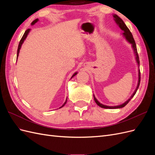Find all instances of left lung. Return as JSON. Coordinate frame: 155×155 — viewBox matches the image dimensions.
Returning a JSON list of instances; mask_svg holds the SVG:
<instances>
[{"instance_id":"1","label":"left lung","mask_w":155,"mask_h":155,"mask_svg":"<svg viewBox=\"0 0 155 155\" xmlns=\"http://www.w3.org/2000/svg\"><path fill=\"white\" fill-rule=\"evenodd\" d=\"M113 17H114V20L116 22V23L118 25L120 28L124 31V33L122 34L123 36L125 37V39H126V41L129 43L130 44H131V46H132V48L134 50V53L135 55V59H136V61L137 63L138 64V67L139 68L140 67V60H139V57H138V51H137V46H136V43H135V41L133 37L132 34H131V32L130 31L129 29L128 28L127 26L125 25V24L124 23V22L123 21V20L121 19L120 17H119L118 15H116V14H113ZM140 69H138V85L137 88H136L134 92H133V94L129 98V100H127L125 102H124V104L119 105H116V106H107V105H105L104 104H101L100 102H99L97 101V100L95 96L93 94L94 96V99L95 102L96 103V104L100 106L101 108H104V109H120V108H122L124 107H125L127 104H128L129 102V101L132 99V98L134 97V96L135 95L136 92H137L138 88L139 87L140 85Z\"/></svg>"}]
</instances>
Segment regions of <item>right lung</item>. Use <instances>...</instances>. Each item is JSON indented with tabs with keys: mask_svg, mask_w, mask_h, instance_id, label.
I'll use <instances>...</instances> for the list:
<instances>
[{
	"mask_svg": "<svg viewBox=\"0 0 155 155\" xmlns=\"http://www.w3.org/2000/svg\"><path fill=\"white\" fill-rule=\"evenodd\" d=\"M39 21V19L38 18H36L35 20H34V21H33L31 23V26H33V25H34L35 23L37 22H38ZM30 30H31V29H28V30H26V31H25V34H24V35H23V36H22V37L21 38V41H20V42H19V44H18V49H17V59L18 58V54H19V51H20V49H21V46H22V45L23 44V43H24V41H25V40L26 39V38L27 37V36H28V34L30 33ZM78 74V72H75L73 75H72V76L71 77V79L74 77V76H76V75ZM67 98L66 99V101H65V102L63 104V105L61 107H59V108H61V107H63L65 104H67Z\"/></svg>",
	"mask_w": 155,
	"mask_h": 155,
	"instance_id": "1",
	"label": "right lung"
}]
</instances>
